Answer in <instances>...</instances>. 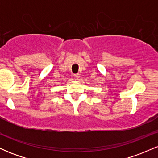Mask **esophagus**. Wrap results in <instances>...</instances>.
<instances>
[{"label": "esophagus", "mask_w": 158, "mask_h": 158, "mask_svg": "<svg viewBox=\"0 0 158 158\" xmlns=\"http://www.w3.org/2000/svg\"><path fill=\"white\" fill-rule=\"evenodd\" d=\"M73 77H75L76 79H79V73H74V74H73Z\"/></svg>", "instance_id": "obj_1"}]
</instances>
